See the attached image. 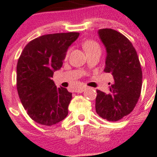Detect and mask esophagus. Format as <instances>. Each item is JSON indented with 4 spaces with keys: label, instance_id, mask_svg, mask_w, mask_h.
<instances>
[{
    "label": "esophagus",
    "instance_id": "34e87169",
    "mask_svg": "<svg viewBox=\"0 0 157 157\" xmlns=\"http://www.w3.org/2000/svg\"><path fill=\"white\" fill-rule=\"evenodd\" d=\"M85 89H86V87H81V88H79V89H76V93H83V92H84V91L85 90Z\"/></svg>",
    "mask_w": 157,
    "mask_h": 157
}]
</instances>
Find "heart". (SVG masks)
Segmentation results:
<instances>
[{
    "label": "heart",
    "mask_w": 157,
    "mask_h": 157,
    "mask_svg": "<svg viewBox=\"0 0 157 157\" xmlns=\"http://www.w3.org/2000/svg\"><path fill=\"white\" fill-rule=\"evenodd\" d=\"M83 48H84L86 53H88L89 52H92V51H94L96 49H101L99 44L96 41H93V40H86V41L84 42L83 43ZM68 52H67L66 56H68Z\"/></svg>",
    "instance_id": "1"
}]
</instances>
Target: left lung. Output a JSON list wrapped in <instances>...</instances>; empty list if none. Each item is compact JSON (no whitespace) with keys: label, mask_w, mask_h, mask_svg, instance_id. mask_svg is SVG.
Instances as JSON below:
<instances>
[{"label":"left lung","mask_w":157,"mask_h":157,"mask_svg":"<svg viewBox=\"0 0 157 157\" xmlns=\"http://www.w3.org/2000/svg\"><path fill=\"white\" fill-rule=\"evenodd\" d=\"M98 34L107 52L104 71L113 75V83L108 94L97 91L96 112L103 119L117 121L128 115L137 104L142 87L141 66L135 48L123 34L112 29H100Z\"/></svg>","instance_id":"8db88e82"}]
</instances>
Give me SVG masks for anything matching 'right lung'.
I'll return each mask as SVG.
<instances>
[{"label": "right lung", "mask_w": 157, "mask_h": 157, "mask_svg": "<svg viewBox=\"0 0 157 157\" xmlns=\"http://www.w3.org/2000/svg\"><path fill=\"white\" fill-rule=\"evenodd\" d=\"M79 33L47 34L29 42L17 65V89L28 115L45 126L56 124L67 117L72 93L56 88L52 80L59 70L68 47Z\"/></svg>", "instance_id": "obj_1"}]
</instances>
